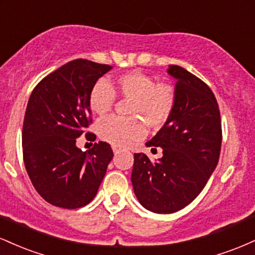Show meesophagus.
Here are the masks:
<instances>
[{
    "label": "esophagus",
    "instance_id": "34e87169",
    "mask_svg": "<svg viewBox=\"0 0 255 255\" xmlns=\"http://www.w3.org/2000/svg\"><path fill=\"white\" fill-rule=\"evenodd\" d=\"M121 150H122V148H121V147H119V146L113 145V151H114V153H115V154L120 153V152H121Z\"/></svg>",
    "mask_w": 255,
    "mask_h": 255
}]
</instances>
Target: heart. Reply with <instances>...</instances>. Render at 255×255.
<instances>
[{
	"label": "heart",
	"instance_id": "heart-1",
	"mask_svg": "<svg viewBox=\"0 0 255 255\" xmlns=\"http://www.w3.org/2000/svg\"><path fill=\"white\" fill-rule=\"evenodd\" d=\"M115 91L121 97L130 99L128 113L134 116L128 119L111 116L102 120L98 130L102 139L121 147L129 146L144 137L146 129L139 118L151 129H159L170 119L176 103V96L171 86L156 84L145 73L131 71L120 75L115 86H110L105 81H98L90 92L91 110L99 116L107 115L115 104Z\"/></svg>",
	"mask_w": 255,
	"mask_h": 255
}]
</instances>
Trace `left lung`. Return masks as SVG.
<instances>
[{"mask_svg": "<svg viewBox=\"0 0 255 255\" xmlns=\"http://www.w3.org/2000/svg\"><path fill=\"white\" fill-rule=\"evenodd\" d=\"M168 73L176 79L174 111L148 147H162L152 163L134 153L131 183L139 203L156 213H172L191 204L218 164L222 145L221 114L215 95L204 81L180 66ZM156 150V148H154Z\"/></svg>", "mask_w": 255, "mask_h": 255, "instance_id": "left-lung-1", "label": "left lung"}]
</instances>
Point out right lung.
I'll return each mask as SVG.
<instances>
[{
  "label": "right lung",
  "instance_id": "1",
  "mask_svg": "<svg viewBox=\"0 0 255 255\" xmlns=\"http://www.w3.org/2000/svg\"><path fill=\"white\" fill-rule=\"evenodd\" d=\"M111 68L78 58L32 91L22 126L24 163L36 191L54 206L72 210L89 204L113 159L108 142H96L89 152L75 144L91 124V90Z\"/></svg>",
  "mask_w": 255,
  "mask_h": 255
}]
</instances>
